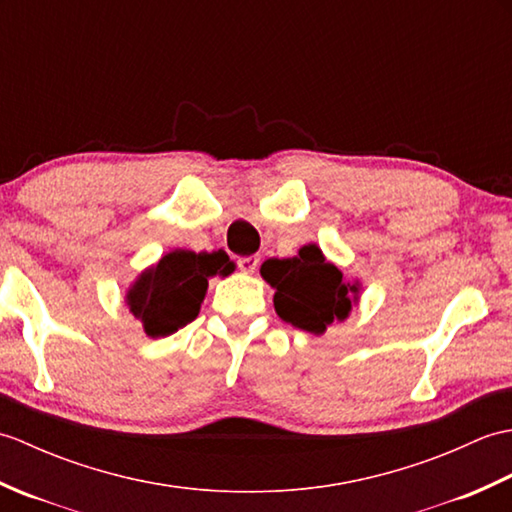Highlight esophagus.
<instances>
[{
	"label": "esophagus",
	"mask_w": 512,
	"mask_h": 512,
	"mask_svg": "<svg viewBox=\"0 0 512 512\" xmlns=\"http://www.w3.org/2000/svg\"><path fill=\"white\" fill-rule=\"evenodd\" d=\"M237 266L242 273H255L257 266H259V257L257 255H248V257H239L237 259Z\"/></svg>",
	"instance_id": "esophagus-1"
}]
</instances>
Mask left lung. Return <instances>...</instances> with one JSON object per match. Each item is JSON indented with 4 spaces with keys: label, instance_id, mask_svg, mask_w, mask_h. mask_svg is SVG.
I'll return each instance as SVG.
<instances>
[{
    "label": "left lung",
    "instance_id": "8db88e82",
    "mask_svg": "<svg viewBox=\"0 0 512 512\" xmlns=\"http://www.w3.org/2000/svg\"><path fill=\"white\" fill-rule=\"evenodd\" d=\"M259 273L275 288L273 303L279 319L317 336L334 321L350 317L361 292V284L345 281L317 244L301 246L295 257H270Z\"/></svg>",
    "mask_w": 512,
    "mask_h": 512
}]
</instances>
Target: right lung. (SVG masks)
I'll return each mask as SVG.
<instances>
[{
  "mask_svg": "<svg viewBox=\"0 0 512 512\" xmlns=\"http://www.w3.org/2000/svg\"><path fill=\"white\" fill-rule=\"evenodd\" d=\"M233 270L235 264L224 250L193 253L176 248L136 277L127 290L125 303L143 323L145 334L160 339L198 317L209 279L215 275L226 277Z\"/></svg>",
  "mask_w": 512,
  "mask_h": 512,
  "instance_id": "obj_1",
  "label": "right lung"
}]
</instances>
